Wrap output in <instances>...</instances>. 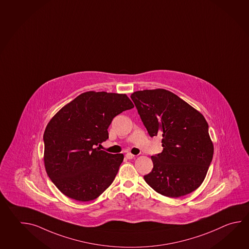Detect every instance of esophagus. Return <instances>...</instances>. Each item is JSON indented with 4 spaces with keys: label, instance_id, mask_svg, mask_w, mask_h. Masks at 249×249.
Masks as SVG:
<instances>
[{
    "label": "esophagus",
    "instance_id": "1",
    "mask_svg": "<svg viewBox=\"0 0 249 249\" xmlns=\"http://www.w3.org/2000/svg\"><path fill=\"white\" fill-rule=\"evenodd\" d=\"M126 157H127V159H128V160H131L133 158H135V155L132 154V153H130V152H127V154H126Z\"/></svg>",
    "mask_w": 249,
    "mask_h": 249
}]
</instances>
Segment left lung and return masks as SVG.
I'll return each mask as SVG.
<instances>
[{"instance_id":"left-lung-1","label":"left lung","mask_w":249,"mask_h":249,"mask_svg":"<svg viewBox=\"0 0 249 249\" xmlns=\"http://www.w3.org/2000/svg\"><path fill=\"white\" fill-rule=\"evenodd\" d=\"M131 99L150 137L162 136V152L152 156L144 181L158 193L178 198L202 183L213 154L203 115L163 89L136 91Z\"/></svg>"}]
</instances>
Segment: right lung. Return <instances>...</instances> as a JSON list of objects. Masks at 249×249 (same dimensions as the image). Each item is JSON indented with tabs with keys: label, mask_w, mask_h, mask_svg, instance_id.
Here are the masks:
<instances>
[{
	"label": "right lung",
	"mask_w": 249,
	"mask_h": 249,
	"mask_svg": "<svg viewBox=\"0 0 249 249\" xmlns=\"http://www.w3.org/2000/svg\"><path fill=\"white\" fill-rule=\"evenodd\" d=\"M134 107L125 94L88 91L56 112L46 127L44 165L67 197L89 201L112 184L124 156L100 150L112 119Z\"/></svg>",
	"instance_id": "right-lung-1"
}]
</instances>
